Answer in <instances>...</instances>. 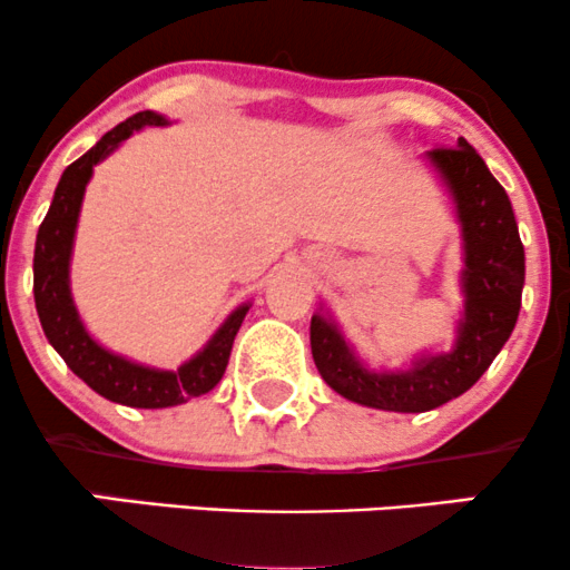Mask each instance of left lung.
<instances>
[{"mask_svg": "<svg viewBox=\"0 0 570 570\" xmlns=\"http://www.w3.org/2000/svg\"><path fill=\"white\" fill-rule=\"evenodd\" d=\"M455 200L463 233V322L455 348L417 358L410 370L372 372L353 356L330 318L313 313L311 351L318 372L340 396L364 407L426 412L461 396L499 356L520 313L525 252L512 203L466 139L429 153Z\"/></svg>", "mask_w": 570, "mask_h": 570, "instance_id": "left-lung-1", "label": "left lung"}]
</instances>
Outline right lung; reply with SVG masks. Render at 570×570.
<instances>
[{
    "label": "right lung",
    "mask_w": 570,
    "mask_h": 570,
    "mask_svg": "<svg viewBox=\"0 0 570 570\" xmlns=\"http://www.w3.org/2000/svg\"><path fill=\"white\" fill-rule=\"evenodd\" d=\"M166 117L155 112L128 117L126 122L104 134L101 141L90 147L80 160L71 163L58 181L53 203L48 208V217L39 225L35 246V303L45 337L61 353L67 367L77 377H82L96 394L109 402L144 410L174 407L193 396L208 394L225 375L233 340L248 313V305L233 311L217 335L208 340L206 348L176 372L141 367V364L115 356L85 332L80 316H77L69 292V259L85 185L94 176L96 163H101L112 149L120 147V141H126L134 130L144 126H166Z\"/></svg>",
    "instance_id": "right-lung-1"
}]
</instances>
